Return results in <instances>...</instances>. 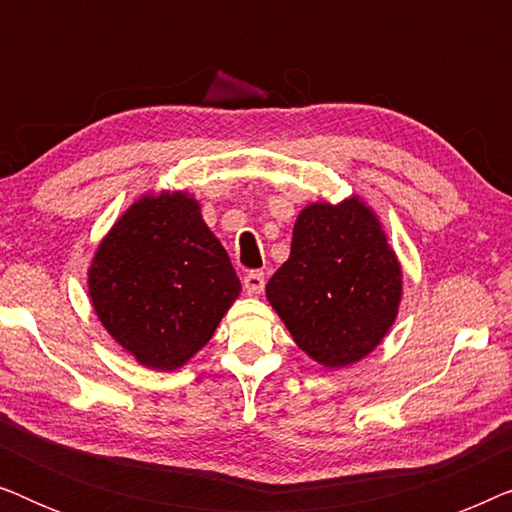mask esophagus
<instances>
[{
	"instance_id": "1",
	"label": "esophagus",
	"mask_w": 512,
	"mask_h": 512,
	"mask_svg": "<svg viewBox=\"0 0 512 512\" xmlns=\"http://www.w3.org/2000/svg\"><path fill=\"white\" fill-rule=\"evenodd\" d=\"M244 291L249 293V296H258V293H263L265 289V277L263 272H249V275H244Z\"/></svg>"
}]
</instances>
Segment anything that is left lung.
<instances>
[{"label":"left lung","instance_id":"8db88e82","mask_svg":"<svg viewBox=\"0 0 512 512\" xmlns=\"http://www.w3.org/2000/svg\"><path fill=\"white\" fill-rule=\"evenodd\" d=\"M296 345L328 370L366 359L398 317L403 270L359 195L312 202L293 223L291 254L265 286Z\"/></svg>","mask_w":512,"mask_h":512}]
</instances>
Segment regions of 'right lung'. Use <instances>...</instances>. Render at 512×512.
<instances>
[{
    "instance_id": "obj_1",
    "label": "right lung",
    "mask_w": 512,
    "mask_h": 512,
    "mask_svg": "<svg viewBox=\"0 0 512 512\" xmlns=\"http://www.w3.org/2000/svg\"><path fill=\"white\" fill-rule=\"evenodd\" d=\"M233 263L184 191L146 193L125 209L88 268V296L107 333L139 366L191 361L240 296Z\"/></svg>"
}]
</instances>
